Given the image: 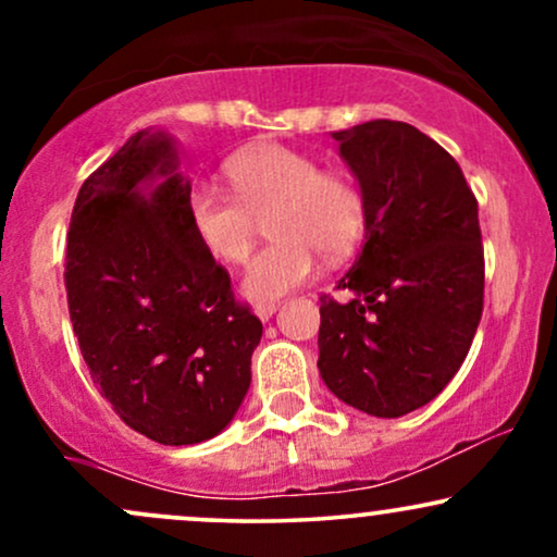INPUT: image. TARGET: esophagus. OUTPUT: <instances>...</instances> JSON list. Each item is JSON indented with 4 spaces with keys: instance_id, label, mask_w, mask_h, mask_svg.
<instances>
[{
    "instance_id": "obj_1",
    "label": "esophagus",
    "mask_w": 557,
    "mask_h": 557,
    "mask_svg": "<svg viewBox=\"0 0 557 557\" xmlns=\"http://www.w3.org/2000/svg\"><path fill=\"white\" fill-rule=\"evenodd\" d=\"M274 311H277V304H261V306H257V317L261 319V322H270V319L274 317Z\"/></svg>"
}]
</instances>
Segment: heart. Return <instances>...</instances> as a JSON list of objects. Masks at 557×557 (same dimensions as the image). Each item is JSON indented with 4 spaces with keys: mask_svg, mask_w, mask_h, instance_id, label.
Listing matches in <instances>:
<instances>
[{
    "mask_svg": "<svg viewBox=\"0 0 557 557\" xmlns=\"http://www.w3.org/2000/svg\"><path fill=\"white\" fill-rule=\"evenodd\" d=\"M235 196L198 183L185 201L190 230L209 257L240 264L253 246L257 220L274 238L251 259L240 280L243 298L274 304L317 274V253L341 261L363 230L359 188L341 172H322L314 157L287 146H257L225 164Z\"/></svg>",
    "mask_w": 557,
    "mask_h": 557,
    "instance_id": "1",
    "label": "heart"
}]
</instances>
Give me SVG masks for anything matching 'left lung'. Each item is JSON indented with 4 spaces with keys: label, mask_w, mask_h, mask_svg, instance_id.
<instances>
[{
    "label": "left lung",
    "mask_w": 557,
    "mask_h": 557,
    "mask_svg": "<svg viewBox=\"0 0 557 557\" xmlns=\"http://www.w3.org/2000/svg\"><path fill=\"white\" fill-rule=\"evenodd\" d=\"M363 201V246L322 298L319 374L335 398L398 419L443 393L474 341L484 298L479 207L437 140L395 120L332 133Z\"/></svg>",
    "instance_id": "left-lung-1"
}]
</instances>
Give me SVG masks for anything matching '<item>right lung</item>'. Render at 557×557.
Listing matches in <instances>:
<instances>
[{
    "instance_id": "1",
    "label": "right lung",
    "mask_w": 557,
    "mask_h": 557,
    "mask_svg": "<svg viewBox=\"0 0 557 557\" xmlns=\"http://www.w3.org/2000/svg\"><path fill=\"white\" fill-rule=\"evenodd\" d=\"M177 138L133 133L81 185L67 233L73 332L94 385L162 445L212 440L251 385L261 322L190 230Z\"/></svg>"
}]
</instances>
